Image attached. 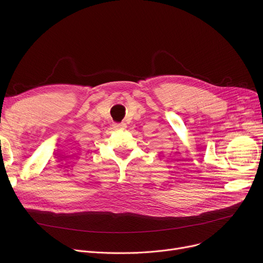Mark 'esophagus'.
I'll return each mask as SVG.
<instances>
[{
  "instance_id": "esophagus-1",
  "label": "esophagus",
  "mask_w": 263,
  "mask_h": 263,
  "mask_svg": "<svg viewBox=\"0 0 263 263\" xmlns=\"http://www.w3.org/2000/svg\"><path fill=\"white\" fill-rule=\"evenodd\" d=\"M114 128L116 129V130H123V129H126L127 128V124L126 123H115L114 124Z\"/></svg>"
}]
</instances>
